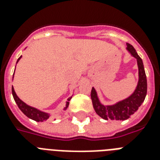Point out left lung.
<instances>
[{
  "label": "left lung",
  "instance_id": "left-lung-1",
  "mask_svg": "<svg viewBox=\"0 0 160 160\" xmlns=\"http://www.w3.org/2000/svg\"><path fill=\"white\" fill-rule=\"evenodd\" d=\"M127 50L138 61V66L139 80L135 92L124 100L118 102L117 104L111 106H105L100 104L98 100L95 89L92 88L91 90V99L93 103L95 112L104 120H117L124 121L130 118L131 116L138 110V107L142 104L147 94V78L144 71L143 63L141 57L136 52L132 45L127 43Z\"/></svg>",
  "mask_w": 160,
  "mask_h": 160
}]
</instances>
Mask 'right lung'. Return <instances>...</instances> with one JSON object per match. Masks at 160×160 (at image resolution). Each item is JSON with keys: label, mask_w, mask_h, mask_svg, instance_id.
<instances>
[{"label": "right lung", "mask_w": 160, "mask_h": 160, "mask_svg": "<svg viewBox=\"0 0 160 160\" xmlns=\"http://www.w3.org/2000/svg\"><path fill=\"white\" fill-rule=\"evenodd\" d=\"M20 58H21V56L18 58V62L20 60ZM18 62H17V63H18ZM12 93L13 98H14V100H15V102H16L17 104H18V108L21 110L22 112L23 113L25 116H28V118L32 119V120H33V121H46V120L50 117V116L48 115L47 113L42 112V111H40V110H37V109H35V108L31 107V106H29V105H28V104H25L24 102L22 101L21 99L17 96L13 87L12 88ZM71 98H69L68 99H67L65 110L68 107V105H69V101H70Z\"/></svg>", "instance_id": "add662e5"}]
</instances>
